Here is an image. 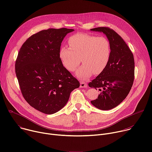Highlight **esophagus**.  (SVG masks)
<instances>
[{"label": "esophagus", "instance_id": "esophagus-1", "mask_svg": "<svg viewBox=\"0 0 152 152\" xmlns=\"http://www.w3.org/2000/svg\"><path fill=\"white\" fill-rule=\"evenodd\" d=\"M86 86H87V83H86V82H83V81H81V82H80V88H85V87H86Z\"/></svg>", "mask_w": 152, "mask_h": 152}]
</instances>
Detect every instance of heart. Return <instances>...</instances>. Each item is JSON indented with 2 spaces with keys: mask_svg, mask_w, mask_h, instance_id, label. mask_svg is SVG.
<instances>
[{
  "mask_svg": "<svg viewBox=\"0 0 152 152\" xmlns=\"http://www.w3.org/2000/svg\"><path fill=\"white\" fill-rule=\"evenodd\" d=\"M68 43L69 47L61 48L59 58L63 66L70 72L76 69L80 61L83 63L76 72L80 79H88L93 73H102L109 63L111 46L105 37L76 34L69 38Z\"/></svg>",
  "mask_w": 152,
  "mask_h": 152,
  "instance_id": "obj_1",
  "label": "heart"
}]
</instances>
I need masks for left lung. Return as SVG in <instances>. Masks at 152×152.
Listing matches in <instances>:
<instances>
[{
	"instance_id": "8db88e82",
	"label": "left lung",
	"mask_w": 152,
	"mask_h": 152,
	"mask_svg": "<svg viewBox=\"0 0 152 152\" xmlns=\"http://www.w3.org/2000/svg\"><path fill=\"white\" fill-rule=\"evenodd\" d=\"M103 32L109 39L111 56L104 70L88 83L91 88L99 90L97 99L91 104L101 110H110L120 104L131 90L135 74L133 53L123 39L107 27L90 29Z\"/></svg>"
}]
</instances>
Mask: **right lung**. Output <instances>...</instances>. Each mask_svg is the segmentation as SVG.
<instances>
[{"label":"right lung","instance_id":"obj_1","mask_svg":"<svg viewBox=\"0 0 152 152\" xmlns=\"http://www.w3.org/2000/svg\"><path fill=\"white\" fill-rule=\"evenodd\" d=\"M72 29L41 31L23 43L15 61V70L21 92L35 110L52 114L67 103L79 82L61 63V42Z\"/></svg>","mask_w":152,"mask_h":152}]
</instances>
